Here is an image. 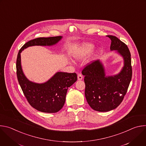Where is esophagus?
Wrapping results in <instances>:
<instances>
[{
  "label": "esophagus",
  "mask_w": 146,
  "mask_h": 146,
  "mask_svg": "<svg viewBox=\"0 0 146 146\" xmlns=\"http://www.w3.org/2000/svg\"><path fill=\"white\" fill-rule=\"evenodd\" d=\"M77 78L78 80H81L82 79V76L81 74H78L77 76Z\"/></svg>",
  "instance_id": "1"
}]
</instances>
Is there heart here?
<instances>
[{"label":"heart","mask_w":146,"mask_h":146,"mask_svg":"<svg viewBox=\"0 0 146 146\" xmlns=\"http://www.w3.org/2000/svg\"><path fill=\"white\" fill-rule=\"evenodd\" d=\"M95 46L90 43H84L78 46L73 52L72 56L77 60H81L86 59L94 51ZM95 55V58L97 56Z\"/></svg>","instance_id":"1"}]
</instances>
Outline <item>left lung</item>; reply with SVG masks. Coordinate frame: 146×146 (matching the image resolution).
I'll list each match as a JSON object with an SVG mask.
<instances>
[{
	"instance_id": "obj_1",
	"label": "left lung",
	"mask_w": 146,
	"mask_h": 146,
	"mask_svg": "<svg viewBox=\"0 0 146 146\" xmlns=\"http://www.w3.org/2000/svg\"><path fill=\"white\" fill-rule=\"evenodd\" d=\"M111 40L110 50L123 59V65L116 74L107 76L102 60H98L86 66L82 72L86 84L85 96L94 110L106 112L117 108L125 95L132 78L131 53L124 43L114 36Z\"/></svg>"
}]
</instances>
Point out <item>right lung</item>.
<instances>
[{"label": "right lung", "instance_id": "obj_1", "mask_svg": "<svg viewBox=\"0 0 146 146\" xmlns=\"http://www.w3.org/2000/svg\"><path fill=\"white\" fill-rule=\"evenodd\" d=\"M63 38L62 36L39 37L29 41L18 52L17 59V75L19 84L30 105L43 113H56L63 108L69 87L77 80V74L57 72L48 80L37 83L30 81L22 69L21 53L31 46H53Z\"/></svg>", "mask_w": 146, "mask_h": 146}]
</instances>
